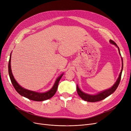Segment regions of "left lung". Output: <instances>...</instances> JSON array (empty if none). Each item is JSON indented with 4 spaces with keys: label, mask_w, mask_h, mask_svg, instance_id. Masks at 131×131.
<instances>
[{
    "label": "left lung",
    "mask_w": 131,
    "mask_h": 131,
    "mask_svg": "<svg viewBox=\"0 0 131 131\" xmlns=\"http://www.w3.org/2000/svg\"><path fill=\"white\" fill-rule=\"evenodd\" d=\"M110 42L111 43L113 44L116 46L118 48V50L119 51V53L120 55H121L120 52V50L119 47L117 46L116 44L112 40H110ZM121 59H122V61H123V66H122V69H121V72L119 74V78L117 80V81H116L115 83L113 85L112 87V88L107 89L106 91H103L102 92L99 93V94H96V95H89L87 94H85L83 92H82L81 90L79 89L78 85H77V92L79 95L80 96V97H81L82 98L83 100L86 101L88 102H97V101H101L103 99H105V98H106L107 97H108V96H110V95H111L112 93H113L115 90L116 89V88H118V85L120 83V80H121V74H122V71H123V58L121 57Z\"/></svg>",
    "instance_id": "1"
}]
</instances>
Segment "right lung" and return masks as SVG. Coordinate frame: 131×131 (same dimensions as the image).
Masks as SVG:
<instances>
[{
  "mask_svg": "<svg viewBox=\"0 0 131 131\" xmlns=\"http://www.w3.org/2000/svg\"><path fill=\"white\" fill-rule=\"evenodd\" d=\"M8 74H9V76H10V78L11 81V83L13 85V86L14 87L15 89H16V91L20 95H21V96L28 98L30 99V100L36 101H42L48 100V99L52 97L56 93L57 89L58 83H59L60 80L62 77L63 75V74H62L60 76H59V77L57 79L55 84L53 85V86L50 90V91H49L48 92L46 93H37V92H35L33 91H29V90H27L25 88L21 87L20 85H19L18 84V83L16 82V81L14 79V77H13L12 73V71L11 69V55L10 57V59H9V61H8Z\"/></svg>",
  "mask_w": 131,
  "mask_h": 131,
  "instance_id": "add662e5",
  "label": "right lung"
}]
</instances>
